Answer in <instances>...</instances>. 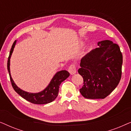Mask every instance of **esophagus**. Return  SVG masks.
Masks as SVG:
<instances>
[{"mask_svg": "<svg viewBox=\"0 0 131 131\" xmlns=\"http://www.w3.org/2000/svg\"><path fill=\"white\" fill-rule=\"evenodd\" d=\"M69 72L73 75L76 73V67L74 64H71L69 67Z\"/></svg>", "mask_w": 131, "mask_h": 131, "instance_id": "1", "label": "esophagus"}]
</instances>
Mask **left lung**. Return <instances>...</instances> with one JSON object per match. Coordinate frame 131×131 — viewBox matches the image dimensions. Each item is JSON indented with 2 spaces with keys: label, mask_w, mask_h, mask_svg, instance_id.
I'll return each instance as SVG.
<instances>
[{
  "label": "left lung",
  "mask_w": 131,
  "mask_h": 131,
  "mask_svg": "<svg viewBox=\"0 0 131 131\" xmlns=\"http://www.w3.org/2000/svg\"><path fill=\"white\" fill-rule=\"evenodd\" d=\"M80 61L78 73L83 79L80 89L88 99H104L117 87L122 76L123 57L118 45L111 40L98 42Z\"/></svg>",
  "instance_id": "obj_1"
}]
</instances>
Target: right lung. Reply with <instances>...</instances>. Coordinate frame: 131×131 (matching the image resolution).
Returning <instances> with one entry per match:
<instances>
[{"label": "right lung", "instance_id": "right-lung-1", "mask_svg": "<svg viewBox=\"0 0 131 131\" xmlns=\"http://www.w3.org/2000/svg\"><path fill=\"white\" fill-rule=\"evenodd\" d=\"M16 42H17V40H15V42L12 45L8 57V64H7V67H8V70L9 74L10 82H11L12 86L14 89L17 94H18L23 98L31 103L36 104H48L52 102L58 96L59 88H60L61 83L70 76V73L66 70L58 71L52 79L51 81L50 82L48 86L44 90L38 93H30L22 90L14 83L10 72V58L12 52H13Z\"/></svg>", "mask_w": 131, "mask_h": 131}]
</instances>
